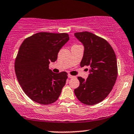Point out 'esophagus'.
<instances>
[{"mask_svg":"<svg viewBox=\"0 0 134 134\" xmlns=\"http://www.w3.org/2000/svg\"><path fill=\"white\" fill-rule=\"evenodd\" d=\"M68 77H69V78H73V77H75V76H72V75H70V74H69V75H68Z\"/></svg>","mask_w":134,"mask_h":134,"instance_id":"obj_1","label":"esophagus"}]
</instances>
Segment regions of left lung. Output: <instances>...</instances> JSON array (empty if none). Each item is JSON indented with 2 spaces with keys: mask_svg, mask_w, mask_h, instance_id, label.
Instances as JSON below:
<instances>
[{
  "mask_svg": "<svg viewBox=\"0 0 134 134\" xmlns=\"http://www.w3.org/2000/svg\"><path fill=\"white\" fill-rule=\"evenodd\" d=\"M74 35L84 47L80 65L82 67H89L90 72L86 80L78 77L80 84L74 90V93L82 103L98 104L107 98L116 82L118 76L116 55L106 40L94 34L84 31Z\"/></svg>",
  "mask_w": 134,
  "mask_h": 134,
  "instance_id": "left-lung-1",
  "label": "left lung"
}]
</instances>
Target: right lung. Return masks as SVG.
I'll list each match as a JSON object with an SVG mask.
<instances>
[{
  "label": "right lung",
  "instance_id": "1",
  "mask_svg": "<svg viewBox=\"0 0 134 134\" xmlns=\"http://www.w3.org/2000/svg\"><path fill=\"white\" fill-rule=\"evenodd\" d=\"M69 40L67 33L40 32L26 38L20 46L14 69L18 82L31 99L50 104L58 99L67 77L66 72L54 73L49 64Z\"/></svg>",
  "mask_w": 134,
  "mask_h": 134
}]
</instances>
